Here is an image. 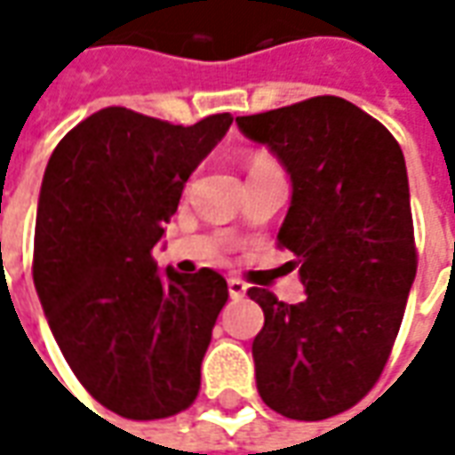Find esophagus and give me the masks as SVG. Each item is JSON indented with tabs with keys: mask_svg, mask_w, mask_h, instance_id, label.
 <instances>
[{
	"mask_svg": "<svg viewBox=\"0 0 455 455\" xmlns=\"http://www.w3.org/2000/svg\"><path fill=\"white\" fill-rule=\"evenodd\" d=\"M248 285L243 280H238V277H228V295L231 299H241V297L246 295Z\"/></svg>",
	"mask_w": 455,
	"mask_h": 455,
	"instance_id": "34e87169",
	"label": "esophagus"
}]
</instances>
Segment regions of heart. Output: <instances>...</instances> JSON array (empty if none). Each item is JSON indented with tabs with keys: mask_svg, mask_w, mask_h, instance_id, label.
<instances>
[{
	"mask_svg": "<svg viewBox=\"0 0 455 455\" xmlns=\"http://www.w3.org/2000/svg\"><path fill=\"white\" fill-rule=\"evenodd\" d=\"M266 168H277V163L270 158V156H266V153H256V156H251V160H248V175Z\"/></svg>",
	"mask_w": 455,
	"mask_h": 455,
	"instance_id": "obj_1",
	"label": "heart"
}]
</instances>
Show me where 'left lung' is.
<instances>
[{
	"label": "left lung",
	"instance_id": "1",
	"mask_svg": "<svg viewBox=\"0 0 455 455\" xmlns=\"http://www.w3.org/2000/svg\"><path fill=\"white\" fill-rule=\"evenodd\" d=\"M236 124L292 180L277 243L297 256L307 292L287 305L248 290L266 315L253 339L258 392L283 417L326 419L380 378L417 275L404 156L380 121L329 94Z\"/></svg>",
	"mask_w": 455,
	"mask_h": 455
}]
</instances>
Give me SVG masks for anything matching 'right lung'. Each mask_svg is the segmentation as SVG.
<instances>
[{
	"instance_id": "obj_1",
	"label": "right lung",
	"mask_w": 455,
	"mask_h": 455,
	"mask_svg": "<svg viewBox=\"0 0 455 455\" xmlns=\"http://www.w3.org/2000/svg\"><path fill=\"white\" fill-rule=\"evenodd\" d=\"M175 126L124 107L80 121L45 168L34 283L48 326L94 400L126 419L188 410L227 280L153 260L189 175L231 126Z\"/></svg>"
}]
</instances>
